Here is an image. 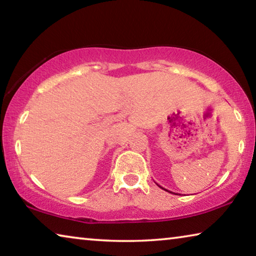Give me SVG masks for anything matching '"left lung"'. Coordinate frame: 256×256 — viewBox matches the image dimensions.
Returning <instances> with one entry per match:
<instances>
[{
    "label": "left lung",
    "instance_id": "obj_1",
    "mask_svg": "<svg viewBox=\"0 0 256 256\" xmlns=\"http://www.w3.org/2000/svg\"><path fill=\"white\" fill-rule=\"evenodd\" d=\"M160 188H162V186H160ZM162 188V190H167V192H170V193H172V192H170V190H166V188ZM174 194H175V193H174Z\"/></svg>",
    "mask_w": 256,
    "mask_h": 256
}]
</instances>
